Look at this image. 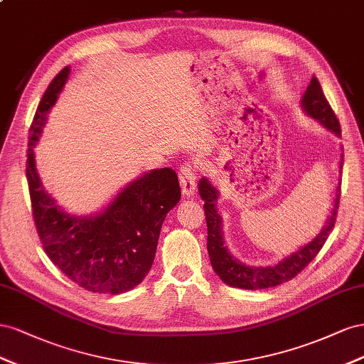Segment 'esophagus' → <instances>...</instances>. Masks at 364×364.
<instances>
[{
    "instance_id": "obj_1",
    "label": "esophagus",
    "mask_w": 364,
    "mask_h": 364,
    "mask_svg": "<svg viewBox=\"0 0 364 364\" xmlns=\"http://www.w3.org/2000/svg\"><path fill=\"white\" fill-rule=\"evenodd\" d=\"M178 176H180V183H181V189H183V193L186 196H191L193 195L195 192V188H196V175H195V168L193 164L191 163H184L181 168H180V172H178Z\"/></svg>"
}]
</instances>
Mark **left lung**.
Listing matches in <instances>:
<instances>
[{"label":"left lung","instance_id":"8db88e82","mask_svg":"<svg viewBox=\"0 0 364 364\" xmlns=\"http://www.w3.org/2000/svg\"><path fill=\"white\" fill-rule=\"evenodd\" d=\"M302 107L311 117L318 120L321 124H325L329 131L340 136V122L336 116V112L332 111L323 91H321L320 82L317 80L316 76L311 79L302 97ZM341 164L343 163H340V168ZM200 195L204 200V213L207 223V252H209V257L215 273L223 279L224 284L244 289H262L277 287L294 279L300 272H304L308 264L318 255L321 247L325 245L331 230L334 228L340 203V193H337L334 209H332V215L328 220V224L323 230H321V233H318L314 241H311L308 245L300 248L299 252L285 257L284 261H280L273 267H247L241 262H237L224 247L221 233V216L218 215L215 207L218 191L213 188L209 180L203 178L200 181Z\"/></svg>","mask_w":364,"mask_h":364}]
</instances>
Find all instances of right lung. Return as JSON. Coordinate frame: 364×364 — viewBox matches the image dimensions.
<instances>
[{
  "mask_svg": "<svg viewBox=\"0 0 364 364\" xmlns=\"http://www.w3.org/2000/svg\"><path fill=\"white\" fill-rule=\"evenodd\" d=\"M68 73L65 67L50 82L30 124L26 175L33 221L44 252L70 280L92 293L120 294L137 287L152 267L161 224L181 198L178 176L171 168L144 173L97 216L62 212L41 184L33 146Z\"/></svg>",
  "mask_w": 364,
  "mask_h": 364,
  "instance_id": "obj_1",
  "label": "right lung"
}]
</instances>
